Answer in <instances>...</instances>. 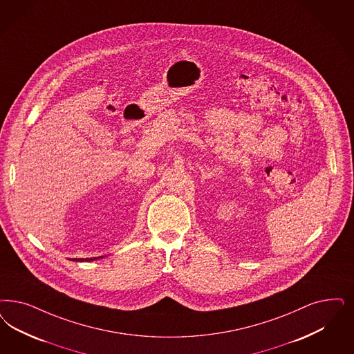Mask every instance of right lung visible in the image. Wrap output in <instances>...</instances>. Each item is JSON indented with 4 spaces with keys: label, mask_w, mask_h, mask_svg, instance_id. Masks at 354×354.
Returning a JSON list of instances; mask_svg holds the SVG:
<instances>
[{
    "label": "right lung",
    "mask_w": 354,
    "mask_h": 354,
    "mask_svg": "<svg viewBox=\"0 0 354 354\" xmlns=\"http://www.w3.org/2000/svg\"><path fill=\"white\" fill-rule=\"evenodd\" d=\"M99 257H90V259H73V261H93V260H97V259H99Z\"/></svg>",
    "instance_id": "1"
}]
</instances>
